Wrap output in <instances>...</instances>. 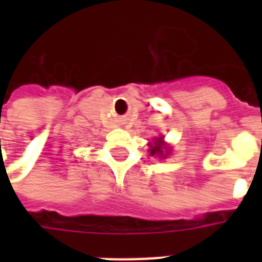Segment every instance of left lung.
I'll return each instance as SVG.
<instances>
[{"label":"left lung","instance_id":"1","mask_svg":"<svg viewBox=\"0 0 262 262\" xmlns=\"http://www.w3.org/2000/svg\"><path fill=\"white\" fill-rule=\"evenodd\" d=\"M156 141H159V140H156ZM151 154L152 155H155V154H158V155H162V154H163V144L156 143L155 145L151 148Z\"/></svg>","mask_w":262,"mask_h":262}]
</instances>
